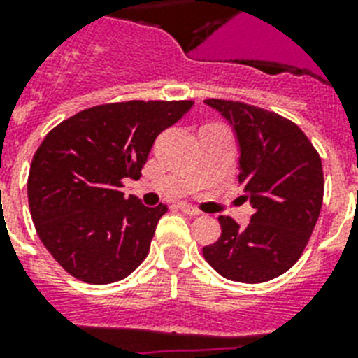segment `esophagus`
Here are the masks:
<instances>
[{"instance_id":"1","label":"esophagus","mask_w":358,"mask_h":358,"mask_svg":"<svg viewBox=\"0 0 358 358\" xmlns=\"http://www.w3.org/2000/svg\"><path fill=\"white\" fill-rule=\"evenodd\" d=\"M178 208L182 209V211H184L185 215H191V217H196V215H200V213H202V211H200V209L193 208V206H191V204H187V202H180V204H178Z\"/></svg>"}]
</instances>
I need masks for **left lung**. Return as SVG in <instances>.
Wrapping results in <instances>:
<instances>
[{"mask_svg":"<svg viewBox=\"0 0 358 358\" xmlns=\"http://www.w3.org/2000/svg\"><path fill=\"white\" fill-rule=\"evenodd\" d=\"M234 130L239 147V184L254 213L246 226L219 217V241L202 248L226 280L263 283L300 259L324 199L322 159L298 124L268 110L208 99Z\"/></svg>","mask_w":358,"mask_h":358,"instance_id":"1","label":"left lung"}]
</instances>
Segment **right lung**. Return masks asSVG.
<instances>
[{
	"label": "right lung",
	"mask_w": 358,
	"mask_h": 358,
	"mask_svg": "<svg viewBox=\"0 0 358 358\" xmlns=\"http://www.w3.org/2000/svg\"><path fill=\"white\" fill-rule=\"evenodd\" d=\"M193 101L101 104L66 119L34 154L27 196L36 234L66 272L106 285L124 280L150 250L167 206L147 208L121 193L138 180L154 139Z\"/></svg>",
	"instance_id": "right-lung-1"
}]
</instances>
